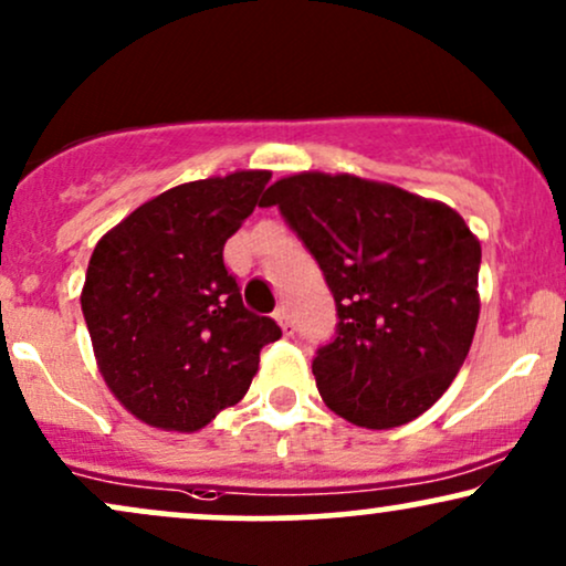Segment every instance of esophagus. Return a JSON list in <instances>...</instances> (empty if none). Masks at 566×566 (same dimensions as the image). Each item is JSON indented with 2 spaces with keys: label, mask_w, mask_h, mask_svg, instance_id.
Returning <instances> with one entry per match:
<instances>
[{
  "label": "esophagus",
  "mask_w": 566,
  "mask_h": 566,
  "mask_svg": "<svg viewBox=\"0 0 566 566\" xmlns=\"http://www.w3.org/2000/svg\"><path fill=\"white\" fill-rule=\"evenodd\" d=\"M274 318L279 322V326H282L284 335L290 337V335H292V318H290V311L284 308V305H282V308H276V311H274Z\"/></svg>",
  "instance_id": "34e87169"
}]
</instances>
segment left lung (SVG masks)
<instances>
[{
    "mask_svg": "<svg viewBox=\"0 0 566 566\" xmlns=\"http://www.w3.org/2000/svg\"><path fill=\"white\" fill-rule=\"evenodd\" d=\"M324 271L337 332L313 358L324 403L366 430L424 413L453 382L480 318V240L446 202L350 174L271 184Z\"/></svg>",
    "mask_w": 566,
    "mask_h": 566,
    "instance_id": "left-lung-1",
    "label": "left lung"
}]
</instances>
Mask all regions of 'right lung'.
Wrapping results in <instances>:
<instances>
[{
	"label": "right lung",
	"mask_w": 566,
	"mask_h": 566,
	"mask_svg": "<svg viewBox=\"0 0 566 566\" xmlns=\"http://www.w3.org/2000/svg\"><path fill=\"white\" fill-rule=\"evenodd\" d=\"M269 171L179 184L113 227L88 258L81 311L115 398L149 427L197 432L240 403L274 318L244 308L223 244Z\"/></svg>",
	"instance_id": "add662e5"
}]
</instances>
